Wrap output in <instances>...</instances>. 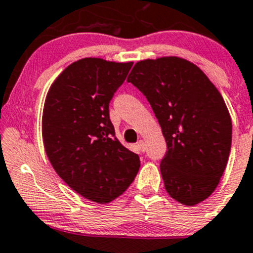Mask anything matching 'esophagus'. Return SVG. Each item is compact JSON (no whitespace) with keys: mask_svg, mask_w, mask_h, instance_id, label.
I'll list each match as a JSON object with an SVG mask.
<instances>
[{"mask_svg":"<svg viewBox=\"0 0 253 253\" xmlns=\"http://www.w3.org/2000/svg\"><path fill=\"white\" fill-rule=\"evenodd\" d=\"M137 146H139V148L141 151H146V144L144 140H139V141H137Z\"/></svg>","mask_w":253,"mask_h":253,"instance_id":"34e87169","label":"esophagus"}]
</instances>
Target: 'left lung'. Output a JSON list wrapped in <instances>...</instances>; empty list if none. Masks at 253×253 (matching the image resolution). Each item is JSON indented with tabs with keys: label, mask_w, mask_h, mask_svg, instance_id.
Returning <instances> with one entry per match:
<instances>
[{
	"label": "left lung",
	"mask_w": 253,
	"mask_h": 253,
	"mask_svg": "<svg viewBox=\"0 0 253 253\" xmlns=\"http://www.w3.org/2000/svg\"><path fill=\"white\" fill-rule=\"evenodd\" d=\"M162 127L165 187L185 206L215 190L231 148V119L222 95L199 67L178 57L137 62L127 77Z\"/></svg>",
	"instance_id": "obj_1"
}]
</instances>
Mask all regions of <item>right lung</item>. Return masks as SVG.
Masks as SVG:
<instances>
[{
  "label": "right lung",
  "instance_id": "add662e5",
  "mask_svg": "<svg viewBox=\"0 0 253 253\" xmlns=\"http://www.w3.org/2000/svg\"><path fill=\"white\" fill-rule=\"evenodd\" d=\"M132 63L84 58L67 67L49 87L42 114L46 155L75 192L108 204L134 181L136 153L116 137L109 102Z\"/></svg>",
  "mask_w": 253,
  "mask_h": 253
}]
</instances>
